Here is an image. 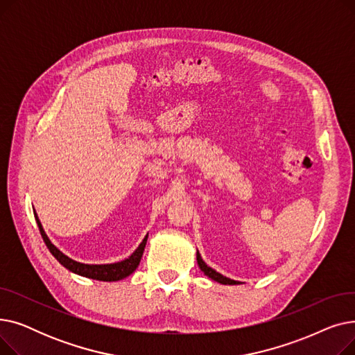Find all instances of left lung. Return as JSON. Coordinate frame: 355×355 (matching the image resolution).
Returning <instances> with one entry per match:
<instances>
[{"mask_svg":"<svg viewBox=\"0 0 355 355\" xmlns=\"http://www.w3.org/2000/svg\"><path fill=\"white\" fill-rule=\"evenodd\" d=\"M197 263H198L200 269L204 272V275H207L209 277L213 279V281H216V282H218V284H223V285H239V284H240L239 281H233V279L223 276L221 273H218V272H216L214 269H211L210 266H207L206 262H204V260L201 259V254L198 253V250H197Z\"/></svg>","mask_w":355,"mask_h":355,"instance_id":"1","label":"left lung"}]
</instances>
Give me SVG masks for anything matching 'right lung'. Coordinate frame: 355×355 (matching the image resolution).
<instances>
[{"label":"right lung","instance_id":"right-lung-1","mask_svg":"<svg viewBox=\"0 0 355 355\" xmlns=\"http://www.w3.org/2000/svg\"><path fill=\"white\" fill-rule=\"evenodd\" d=\"M34 217L37 221V226L40 229L42 237L44 240V243L47 246V249L50 250V253L59 260L60 265H63L66 269H69L70 272L89 277V279H96V281H102V282H116L121 281V279H125L126 276H129L132 272H135V269L138 268L139 262H141V257L146 245V240H148V234L144 237V240L141 241V245L137 248V250L130 254L128 259L121 260V262L116 263H106V265H87V263H80L76 262V260L70 259L69 256H66L63 252H60L58 248H55L50 239L47 237L42 223L37 217V213L34 210Z\"/></svg>","mask_w":355,"mask_h":355}]
</instances>
